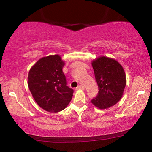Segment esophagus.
Masks as SVG:
<instances>
[{"mask_svg": "<svg viewBox=\"0 0 152 152\" xmlns=\"http://www.w3.org/2000/svg\"><path fill=\"white\" fill-rule=\"evenodd\" d=\"M76 90H83V89H84V86H78V87H76Z\"/></svg>", "mask_w": 152, "mask_h": 152, "instance_id": "34e87169", "label": "esophagus"}]
</instances>
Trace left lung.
<instances>
[{"mask_svg":"<svg viewBox=\"0 0 152 152\" xmlns=\"http://www.w3.org/2000/svg\"><path fill=\"white\" fill-rule=\"evenodd\" d=\"M99 94L91 103L100 109L114 106L123 96L126 84L124 69L114 58L99 56L91 62Z\"/></svg>","mask_w":152,"mask_h":152,"instance_id":"left-lung-1","label":"left lung"}]
</instances>
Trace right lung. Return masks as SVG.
<instances>
[{
  "mask_svg": "<svg viewBox=\"0 0 152 152\" xmlns=\"http://www.w3.org/2000/svg\"><path fill=\"white\" fill-rule=\"evenodd\" d=\"M64 65L60 55H50L40 58L28 72L31 93L38 105L48 112L62 111L72 99L74 90L66 86Z\"/></svg>",
  "mask_w": 152,
  "mask_h": 152,
  "instance_id": "1",
  "label": "right lung"
}]
</instances>
